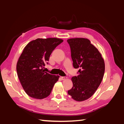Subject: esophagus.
<instances>
[{
    "label": "esophagus",
    "mask_w": 124,
    "mask_h": 124,
    "mask_svg": "<svg viewBox=\"0 0 124 124\" xmlns=\"http://www.w3.org/2000/svg\"><path fill=\"white\" fill-rule=\"evenodd\" d=\"M61 78L62 80H64V79H66L67 78V77H65V76H64V77H61Z\"/></svg>",
    "instance_id": "obj_1"
}]
</instances>
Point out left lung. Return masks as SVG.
Segmentation results:
<instances>
[{
    "label": "left lung",
    "mask_w": 124,
    "mask_h": 124,
    "mask_svg": "<svg viewBox=\"0 0 124 124\" xmlns=\"http://www.w3.org/2000/svg\"><path fill=\"white\" fill-rule=\"evenodd\" d=\"M73 66L80 68L78 75L72 77V88L68 94L77 101L87 100L94 94L103 78L105 64L102 55L88 39H68Z\"/></svg>",
    "instance_id": "1"
}]
</instances>
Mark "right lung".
<instances>
[{
    "label": "right lung",
    "instance_id": "obj_1",
    "mask_svg": "<svg viewBox=\"0 0 124 124\" xmlns=\"http://www.w3.org/2000/svg\"><path fill=\"white\" fill-rule=\"evenodd\" d=\"M63 40L57 38H38L26 46L18 59L16 71L23 88L29 96L43 99L51 94L59 76L45 72L52 52Z\"/></svg>",
    "mask_w": 124,
    "mask_h": 124
}]
</instances>
